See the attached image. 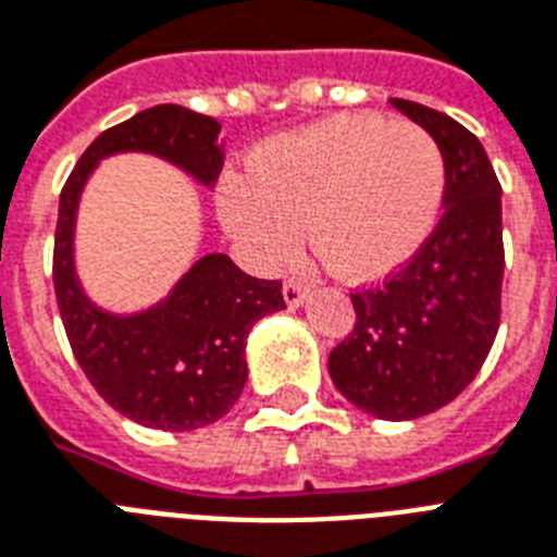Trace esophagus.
I'll return each mask as SVG.
<instances>
[{
  "instance_id": "esophagus-1",
  "label": "esophagus",
  "mask_w": 557,
  "mask_h": 557,
  "mask_svg": "<svg viewBox=\"0 0 557 557\" xmlns=\"http://www.w3.org/2000/svg\"><path fill=\"white\" fill-rule=\"evenodd\" d=\"M305 296L307 287L299 278H287V282H284V301H287V307H299L301 301H305Z\"/></svg>"
}]
</instances>
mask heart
<instances>
[{
  "label": "heart",
  "instance_id": "obj_1",
  "mask_svg": "<svg viewBox=\"0 0 557 557\" xmlns=\"http://www.w3.org/2000/svg\"><path fill=\"white\" fill-rule=\"evenodd\" d=\"M446 201V158L408 120L333 114L275 135L226 177L218 215L252 264L284 267L301 244L333 275L371 284L399 273L429 242Z\"/></svg>",
  "mask_w": 557,
  "mask_h": 557
}]
</instances>
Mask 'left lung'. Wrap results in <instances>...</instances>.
<instances>
[{
    "instance_id": "8db88e82",
    "label": "left lung",
    "mask_w": 557,
    "mask_h": 557,
    "mask_svg": "<svg viewBox=\"0 0 557 557\" xmlns=\"http://www.w3.org/2000/svg\"><path fill=\"white\" fill-rule=\"evenodd\" d=\"M446 158V212L422 250L371 290L350 293L354 333L331 350L339 394L380 420L437 411L478 376L500 327L504 218L486 149L443 111L391 100Z\"/></svg>"
}]
</instances>
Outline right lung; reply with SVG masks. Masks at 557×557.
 Returning a JSON list of instances; mask_svg holds the SVG:
<instances>
[{
	"label": "right lung",
	"mask_w": 557,
	"mask_h": 557,
	"mask_svg": "<svg viewBox=\"0 0 557 557\" xmlns=\"http://www.w3.org/2000/svg\"><path fill=\"white\" fill-rule=\"evenodd\" d=\"M218 120L184 106H154L106 128L60 195L53 290L71 350L106 403L146 429L193 431L221 420L247 382L252 324L284 307L282 282L252 278L224 252L195 261L166 299L140 313H109L88 299L74 267L79 195L102 158L144 152L212 186L224 166Z\"/></svg>",
	"instance_id": "right-lung-1"
}]
</instances>
